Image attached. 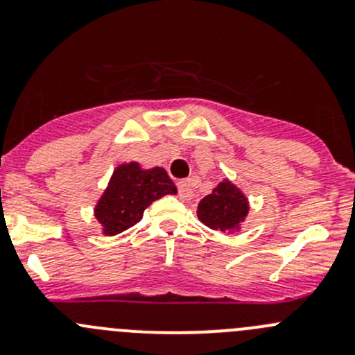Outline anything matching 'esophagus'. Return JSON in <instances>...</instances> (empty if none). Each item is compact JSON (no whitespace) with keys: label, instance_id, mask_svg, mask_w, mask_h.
<instances>
[{"label":"esophagus","instance_id":"esophagus-1","mask_svg":"<svg viewBox=\"0 0 355 355\" xmlns=\"http://www.w3.org/2000/svg\"><path fill=\"white\" fill-rule=\"evenodd\" d=\"M177 187H178V194H180V198L189 199L192 196V182L191 180H178Z\"/></svg>","mask_w":355,"mask_h":355}]
</instances>
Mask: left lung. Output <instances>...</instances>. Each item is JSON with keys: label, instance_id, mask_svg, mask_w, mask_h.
I'll return each mask as SVG.
<instances>
[{"label": "left lung", "instance_id": "left-lung-1", "mask_svg": "<svg viewBox=\"0 0 355 355\" xmlns=\"http://www.w3.org/2000/svg\"><path fill=\"white\" fill-rule=\"evenodd\" d=\"M249 206L241 191L230 182H221L199 202L198 216L213 230H234L244 221Z\"/></svg>", "mask_w": 355, "mask_h": 355}]
</instances>
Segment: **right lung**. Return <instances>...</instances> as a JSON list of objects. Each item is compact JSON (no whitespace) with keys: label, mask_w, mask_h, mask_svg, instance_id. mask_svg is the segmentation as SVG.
<instances>
[{"label":"right lung","mask_w":355,"mask_h":355,"mask_svg":"<svg viewBox=\"0 0 355 355\" xmlns=\"http://www.w3.org/2000/svg\"><path fill=\"white\" fill-rule=\"evenodd\" d=\"M166 194H177V187L163 168L141 170L137 163L121 164L96 207V218L108 235L121 234L142 220L153 200Z\"/></svg>","instance_id":"right-lung-1"}]
</instances>
